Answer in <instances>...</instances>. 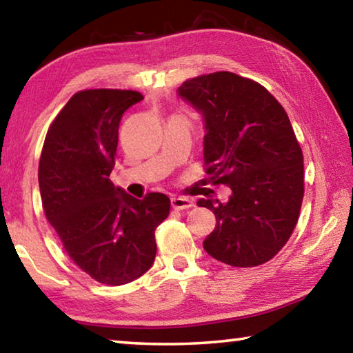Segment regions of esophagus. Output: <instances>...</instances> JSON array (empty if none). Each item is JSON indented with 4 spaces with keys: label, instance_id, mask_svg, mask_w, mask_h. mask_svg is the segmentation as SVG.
Wrapping results in <instances>:
<instances>
[{
    "label": "esophagus",
    "instance_id": "1",
    "mask_svg": "<svg viewBox=\"0 0 353 353\" xmlns=\"http://www.w3.org/2000/svg\"><path fill=\"white\" fill-rule=\"evenodd\" d=\"M171 207L174 210H187V208L193 207V201H190L188 198H182V196H172Z\"/></svg>",
    "mask_w": 353,
    "mask_h": 353
}]
</instances>
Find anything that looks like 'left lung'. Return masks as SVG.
I'll return each mask as SVG.
<instances>
[{
    "label": "left lung",
    "mask_w": 353,
    "mask_h": 353,
    "mask_svg": "<svg viewBox=\"0 0 353 353\" xmlns=\"http://www.w3.org/2000/svg\"><path fill=\"white\" fill-rule=\"evenodd\" d=\"M177 93L205 123L208 181L232 190L225 204L198 201L216 216L204 249L230 266L270 261L290 240L303 199V155L288 115L259 82L230 71L193 77Z\"/></svg>",
    "instance_id": "8db88e82"
}]
</instances>
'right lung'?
<instances>
[{"mask_svg":"<svg viewBox=\"0 0 353 353\" xmlns=\"http://www.w3.org/2000/svg\"><path fill=\"white\" fill-rule=\"evenodd\" d=\"M141 99L134 90L77 92L48 129L39 163L46 219L70 259L112 286L132 282L152 266L155 229L171 208L163 193L140 201L109 179L119 121Z\"/></svg>","mask_w":353,"mask_h":353,"instance_id":"obj_1","label":"right lung"}]
</instances>
